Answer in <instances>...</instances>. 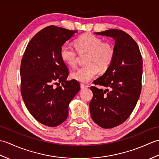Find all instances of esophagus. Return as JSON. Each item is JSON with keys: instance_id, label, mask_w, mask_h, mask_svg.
I'll return each mask as SVG.
<instances>
[{"instance_id": "34e87169", "label": "esophagus", "mask_w": 159, "mask_h": 159, "mask_svg": "<svg viewBox=\"0 0 159 159\" xmlns=\"http://www.w3.org/2000/svg\"><path fill=\"white\" fill-rule=\"evenodd\" d=\"M89 86L87 85H84V84H80V89H85V88H87Z\"/></svg>"}]
</instances>
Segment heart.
<instances>
[{
    "instance_id": "heart-1",
    "label": "heart",
    "mask_w": 159,
    "mask_h": 159,
    "mask_svg": "<svg viewBox=\"0 0 159 159\" xmlns=\"http://www.w3.org/2000/svg\"><path fill=\"white\" fill-rule=\"evenodd\" d=\"M74 46L79 53H87L86 65L80 67L72 72V79L81 83H87L96 76L98 70L105 72L113 63L115 48L110 42L92 33H84L74 40ZM60 57L67 66L74 67L77 61V54L72 46L65 43L60 48Z\"/></svg>"
}]
</instances>
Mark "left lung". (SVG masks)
Here are the masks:
<instances>
[{
	"instance_id": "1",
	"label": "left lung",
	"mask_w": 159,
	"mask_h": 159,
	"mask_svg": "<svg viewBox=\"0 0 159 159\" xmlns=\"http://www.w3.org/2000/svg\"><path fill=\"white\" fill-rule=\"evenodd\" d=\"M94 33L110 37L115 41L113 63L103 75L93 82L107 89L91 87L93 96L89 103L90 114L94 122L103 128H111L129 117L139 100L142 57L136 42L121 30L109 29Z\"/></svg>"
}]
</instances>
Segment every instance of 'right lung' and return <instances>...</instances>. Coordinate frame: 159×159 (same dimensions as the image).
I'll return each mask as SVG.
<instances>
[{"instance_id":"obj_1","label":"right lung","mask_w":159,"mask_h":159,"mask_svg":"<svg viewBox=\"0 0 159 159\" xmlns=\"http://www.w3.org/2000/svg\"><path fill=\"white\" fill-rule=\"evenodd\" d=\"M77 31L50 26L28 43L21 66V93L27 109L45 126L55 127L68 116V106L79 92L76 80H67L68 70L61 59V47ZM61 82L62 86L53 87Z\"/></svg>"}]
</instances>
